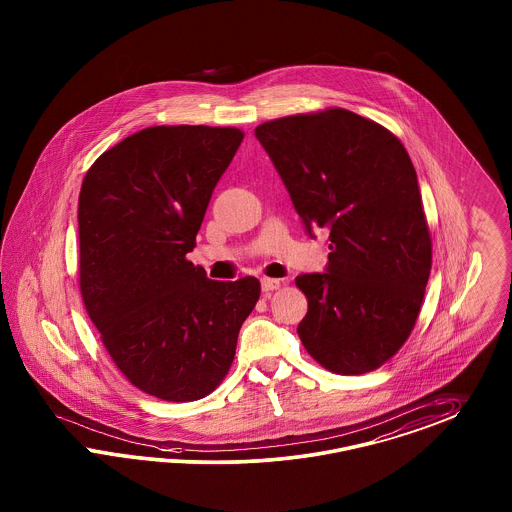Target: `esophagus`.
Returning <instances> with one entry per match:
<instances>
[{"mask_svg":"<svg viewBox=\"0 0 512 512\" xmlns=\"http://www.w3.org/2000/svg\"><path fill=\"white\" fill-rule=\"evenodd\" d=\"M280 280H274V278H263L261 280V287H263V291L265 293H270V291H276V289H280Z\"/></svg>","mask_w":512,"mask_h":512,"instance_id":"esophagus-1","label":"esophagus"}]
</instances>
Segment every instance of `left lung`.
Listing matches in <instances>:
<instances>
[{"instance_id": "8db88e82", "label": "left lung", "mask_w": 512, "mask_h": 512, "mask_svg": "<svg viewBox=\"0 0 512 512\" xmlns=\"http://www.w3.org/2000/svg\"><path fill=\"white\" fill-rule=\"evenodd\" d=\"M293 206L329 230L323 274L297 276L308 299L300 340L336 374L376 371L401 350L422 310L431 236L405 145L382 124L342 107L259 124Z\"/></svg>"}]
</instances>
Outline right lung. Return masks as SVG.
I'll list each match as a JSON object with an SVG mask.
<instances>
[{"instance_id": "1", "label": "right lung", "mask_w": 512, "mask_h": 512, "mask_svg": "<svg viewBox=\"0 0 512 512\" xmlns=\"http://www.w3.org/2000/svg\"><path fill=\"white\" fill-rule=\"evenodd\" d=\"M244 132L151 126L92 164L79 193V287L107 353L162 401L210 395L227 376L261 283L213 282L187 253Z\"/></svg>"}]
</instances>
